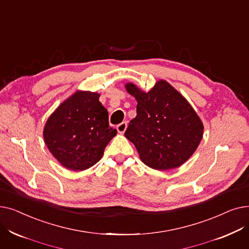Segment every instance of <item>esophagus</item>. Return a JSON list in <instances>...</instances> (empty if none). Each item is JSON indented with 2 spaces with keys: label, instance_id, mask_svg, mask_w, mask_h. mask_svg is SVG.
Instances as JSON below:
<instances>
[{
  "label": "esophagus",
  "instance_id": "obj_1",
  "mask_svg": "<svg viewBox=\"0 0 249 249\" xmlns=\"http://www.w3.org/2000/svg\"><path fill=\"white\" fill-rule=\"evenodd\" d=\"M126 128H127V123L126 122H122V123H120L119 125L117 126V131L122 134V133L125 132Z\"/></svg>",
  "mask_w": 249,
  "mask_h": 249
}]
</instances>
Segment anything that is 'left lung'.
I'll list each match as a JSON object with an SVG mask.
<instances>
[{
  "label": "left lung",
  "instance_id": "1",
  "mask_svg": "<svg viewBox=\"0 0 249 249\" xmlns=\"http://www.w3.org/2000/svg\"><path fill=\"white\" fill-rule=\"evenodd\" d=\"M125 88L137 101V115L124 135L135 145L142 162L158 171L186 162L198 148L204 131L190 103L163 80L147 93L132 83Z\"/></svg>",
  "mask_w": 249,
  "mask_h": 249
}]
</instances>
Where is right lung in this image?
Segmentation results:
<instances>
[{"mask_svg":"<svg viewBox=\"0 0 249 249\" xmlns=\"http://www.w3.org/2000/svg\"><path fill=\"white\" fill-rule=\"evenodd\" d=\"M100 94L77 90L62 102L44 126V142L65 168L85 171L96 164L117 130L109 126Z\"/></svg>","mask_w":249,"mask_h":249,"instance_id":"obj_1","label":"right lung"}]
</instances>
